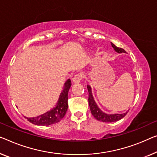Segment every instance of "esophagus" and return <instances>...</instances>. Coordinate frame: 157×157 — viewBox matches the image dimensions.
<instances>
[{"label": "esophagus", "instance_id": "esophagus-1", "mask_svg": "<svg viewBox=\"0 0 157 157\" xmlns=\"http://www.w3.org/2000/svg\"><path fill=\"white\" fill-rule=\"evenodd\" d=\"M83 78V74L82 73H78L76 74L73 78H72V82L74 83H79Z\"/></svg>", "mask_w": 157, "mask_h": 157}]
</instances>
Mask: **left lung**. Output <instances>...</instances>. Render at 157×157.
Instances as JSON below:
<instances>
[{"instance_id": "left-lung-1", "label": "left lung", "mask_w": 157, "mask_h": 157, "mask_svg": "<svg viewBox=\"0 0 157 157\" xmlns=\"http://www.w3.org/2000/svg\"><path fill=\"white\" fill-rule=\"evenodd\" d=\"M112 47L114 48L116 52L119 53H126V51L124 49L117 47L116 46L114 45L113 43H111ZM87 90L89 92V105H90V108L91 113H92V116L97 119V120L99 121H102V122L105 123H111V122H116L121 119H122L123 117H125L126 114L128 113V112L124 113H116V114H106L104 113V112L101 111L98 106L96 104V102L94 99V97L92 96V90H91V86L90 85H87Z\"/></svg>"}]
</instances>
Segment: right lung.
<instances>
[{
  "mask_svg": "<svg viewBox=\"0 0 157 157\" xmlns=\"http://www.w3.org/2000/svg\"><path fill=\"white\" fill-rule=\"evenodd\" d=\"M71 86V80L70 79L65 82L63 90L60 95L59 99L55 108L34 118H26L28 121L36 125L47 126L52 125L53 123H58L65 116L67 110V94L69 89Z\"/></svg>",
  "mask_w": 157,
  "mask_h": 157,
  "instance_id": "1",
  "label": "right lung"
}]
</instances>
